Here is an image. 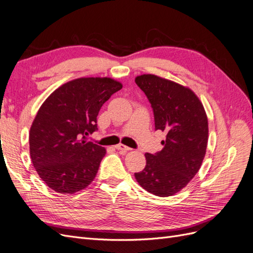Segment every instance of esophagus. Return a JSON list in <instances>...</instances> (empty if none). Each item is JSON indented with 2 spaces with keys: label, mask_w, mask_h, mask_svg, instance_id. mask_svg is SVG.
<instances>
[{
  "label": "esophagus",
  "mask_w": 253,
  "mask_h": 253,
  "mask_svg": "<svg viewBox=\"0 0 253 253\" xmlns=\"http://www.w3.org/2000/svg\"><path fill=\"white\" fill-rule=\"evenodd\" d=\"M116 149H117L118 151H121V152H127V151L131 150V148H128V147H126V145L122 144V143L117 144V145H116Z\"/></svg>",
  "instance_id": "34e87169"
}]
</instances>
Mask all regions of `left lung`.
Wrapping results in <instances>:
<instances>
[{"mask_svg": "<svg viewBox=\"0 0 253 253\" xmlns=\"http://www.w3.org/2000/svg\"><path fill=\"white\" fill-rule=\"evenodd\" d=\"M135 82L151 103L155 129L167 133L164 149L145 154L147 165L135 178L152 194L171 196L200 170L208 143V118L203 103L188 87L151 74L138 76Z\"/></svg>", "mask_w": 253, "mask_h": 253, "instance_id": "obj_1", "label": "left lung"}]
</instances>
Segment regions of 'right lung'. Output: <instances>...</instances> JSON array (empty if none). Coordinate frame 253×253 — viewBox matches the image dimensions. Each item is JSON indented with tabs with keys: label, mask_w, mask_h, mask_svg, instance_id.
<instances>
[{
	"label": "right lung",
	"mask_w": 253,
	"mask_h": 253,
	"mask_svg": "<svg viewBox=\"0 0 253 253\" xmlns=\"http://www.w3.org/2000/svg\"><path fill=\"white\" fill-rule=\"evenodd\" d=\"M122 84L111 78H79L58 87L38 111L29 132L30 158L46 185L73 194L94 180L105 149L87 140L97 116Z\"/></svg>",
	"instance_id": "1"
}]
</instances>
